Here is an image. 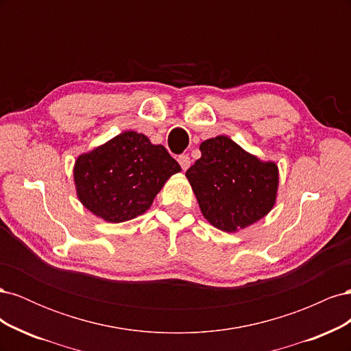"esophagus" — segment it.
Masks as SVG:
<instances>
[{"instance_id": "1", "label": "esophagus", "mask_w": 351, "mask_h": 351, "mask_svg": "<svg viewBox=\"0 0 351 351\" xmlns=\"http://www.w3.org/2000/svg\"><path fill=\"white\" fill-rule=\"evenodd\" d=\"M177 161H178L180 165H182L183 171H186V169L190 167V164H192V161H190V156H189V155H180Z\"/></svg>"}]
</instances>
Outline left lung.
<instances>
[{
  "instance_id": "1",
  "label": "left lung",
  "mask_w": 351,
  "mask_h": 351,
  "mask_svg": "<svg viewBox=\"0 0 351 351\" xmlns=\"http://www.w3.org/2000/svg\"><path fill=\"white\" fill-rule=\"evenodd\" d=\"M199 149L202 156L186 177L210 226L237 232L269 214L280 184L277 164L262 161L224 134L204 141Z\"/></svg>"
}]
</instances>
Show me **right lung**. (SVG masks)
<instances>
[{"label":"right lung","mask_w":351,"mask_h":351,"mask_svg":"<svg viewBox=\"0 0 351 351\" xmlns=\"http://www.w3.org/2000/svg\"><path fill=\"white\" fill-rule=\"evenodd\" d=\"M180 171L162 145L127 130L80 154L73 178L80 204L95 217L119 224L145 214L168 178Z\"/></svg>","instance_id":"1"}]
</instances>
